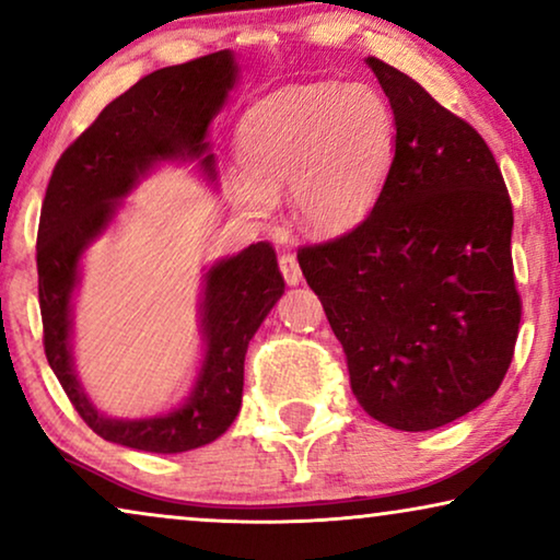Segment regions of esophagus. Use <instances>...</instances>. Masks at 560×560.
<instances>
[{"label":"esophagus","mask_w":560,"mask_h":560,"mask_svg":"<svg viewBox=\"0 0 560 560\" xmlns=\"http://www.w3.org/2000/svg\"><path fill=\"white\" fill-rule=\"evenodd\" d=\"M280 272H282V278H285L288 285H298V282L303 280L301 265H298L295 255H290V252H282L280 255Z\"/></svg>","instance_id":"34e87169"}]
</instances>
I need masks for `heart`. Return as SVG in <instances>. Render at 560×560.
<instances>
[{
  "instance_id": "1",
  "label": "heart",
  "mask_w": 560,
  "mask_h": 560,
  "mask_svg": "<svg viewBox=\"0 0 560 560\" xmlns=\"http://www.w3.org/2000/svg\"><path fill=\"white\" fill-rule=\"evenodd\" d=\"M242 186L232 203L267 217L270 198L293 186L305 229L334 234L370 209L393 158V114L366 86H298L257 104L236 135Z\"/></svg>"
}]
</instances>
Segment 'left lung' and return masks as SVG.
<instances>
[{
	"instance_id": "obj_1",
	"label": "left lung",
	"mask_w": 560,
	"mask_h": 560,
	"mask_svg": "<svg viewBox=\"0 0 560 560\" xmlns=\"http://www.w3.org/2000/svg\"><path fill=\"white\" fill-rule=\"evenodd\" d=\"M395 158L362 224L298 249L347 354L351 393L397 431H433L500 389L520 328L512 203L469 121L380 58Z\"/></svg>"
}]
</instances>
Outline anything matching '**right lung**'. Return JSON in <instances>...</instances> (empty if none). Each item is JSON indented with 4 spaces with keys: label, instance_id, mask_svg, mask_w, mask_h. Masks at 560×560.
Here are the masks:
<instances>
[{
    "label": "right lung",
    "instance_id": "obj_1",
    "mask_svg": "<svg viewBox=\"0 0 560 560\" xmlns=\"http://www.w3.org/2000/svg\"><path fill=\"white\" fill-rule=\"evenodd\" d=\"M229 50L167 66L114 98L52 167L37 229V295L50 370L91 431L152 454H183L217 441L242 408L244 354L272 305L285 293L270 242L249 244L206 272L201 301L203 362L188 400L150 418H109L89 400L73 370V290L81 257L106 232L119 201L158 163L198 160L217 180L209 152L211 119L236 83Z\"/></svg>",
    "mask_w": 560,
    "mask_h": 560
}]
</instances>
